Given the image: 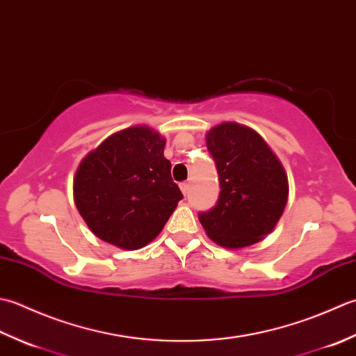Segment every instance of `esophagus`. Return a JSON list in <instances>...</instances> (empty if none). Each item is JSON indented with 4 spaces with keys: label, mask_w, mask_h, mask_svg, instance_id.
I'll list each match as a JSON object with an SVG mask.
<instances>
[{
    "label": "esophagus",
    "mask_w": 356,
    "mask_h": 356,
    "mask_svg": "<svg viewBox=\"0 0 356 356\" xmlns=\"http://www.w3.org/2000/svg\"><path fill=\"white\" fill-rule=\"evenodd\" d=\"M188 187H191V184H188V183H181L179 184V188H181V192H183L184 197L188 193Z\"/></svg>",
    "instance_id": "34e87169"
}]
</instances>
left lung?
Here are the masks:
<instances>
[{
    "instance_id": "left-lung-1",
    "label": "left lung",
    "mask_w": 356,
    "mask_h": 356,
    "mask_svg": "<svg viewBox=\"0 0 356 356\" xmlns=\"http://www.w3.org/2000/svg\"><path fill=\"white\" fill-rule=\"evenodd\" d=\"M220 178V198L200 213L207 236L221 248L244 249L277 227L289 197L287 173L257 130L224 121L206 134Z\"/></svg>"
}]
</instances>
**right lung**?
Wrapping results in <instances>:
<instances>
[{"label": "right lung", "instance_id": "right-lung-1", "mask_svg": "<svg viewBox=\"0 0 356 356\" xmlns=\"http://www.w3.org/2000/svg\"><path fill=\"white\" fill-rule=\"evenodd\" d=\"M164 146L158 130L138 124L107 136L81 159L74 200L93 235L124 250L159 235L183 198Z\"/></svg>", "mask_w": 356, "mask_h": 356}]
</instances>
